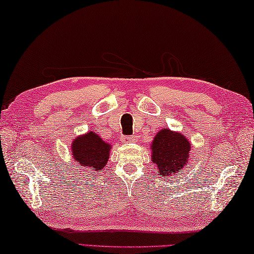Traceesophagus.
Instances as JSON below:
<instances>
[{
  "mask_svg": "<svg viewBox=\"0 0 254 254\" xmlns=\"http://www.w3.org/2000/svg\"><path fill=\"white\" fill-rule=\"evenodd\" d=\"M123 143H134L136 140V136H124L122 137Z\"/></svg>",
  "mask_w": 254,
  "mask_h": 254,
  "instance_id": "34e87169",
  "label": "esophagus"
}]
</instances>
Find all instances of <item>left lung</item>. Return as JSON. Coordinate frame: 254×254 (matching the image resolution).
Segmentation results:
<instances>
[{
    "instance_id": "left-lung-1",
    "label": "left lung",
    "mask_w": 254,
    "mask_h": 254,
    "mask_svg": "<svg viewBox=\"0 0 254 254\" xmlns=\"http://www.w3.org/2000/svg\"><path fill=\"white\" fill-rule=\"evenodd\" d=\"M190 144L185 136L170 129H162L152 144V159L162 177L171 176L189 164Z\"/></svg>"
}]
</instances>
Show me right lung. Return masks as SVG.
Segmentation results:
<instances>
[{"mask_svg": "<svg viewBox=\"0 0 254 254\" xmlns=\"http://www.w3.org/2000/svg\"><path fill=\"white\" fill-rule=\"evenodd\" d=\"M71 148L73 159L81 165V168H89V171L98 173L104 170L108 162L110 145L93 131L78 137L73 140Z\"/></svg>", "mask_w": 254, "mask_h": 254, "instance_id": "right-lung-1", "label": "right lung"}]
</instances>
